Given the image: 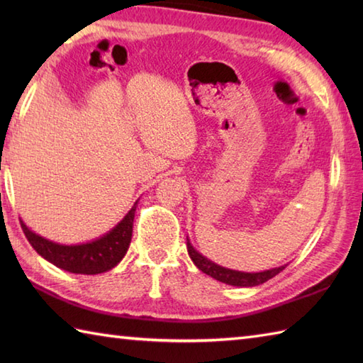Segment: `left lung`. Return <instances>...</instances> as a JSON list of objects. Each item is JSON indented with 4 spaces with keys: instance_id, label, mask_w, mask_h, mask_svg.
<instances>
[{
    "instance_id": "obj_1",
    "label": "left lung",
    "mask_w": 363,
    "mask_h": 363,
    "mask_svg": "<svg viewBox=\"0 0 363 363\" xmlns=\"http://www.w3.org/2000/svg\"><path fill=\"white\" fill-rule=\"evenodd\" d=\"M187 251H189L190 259L194 260V264L201 269L203 273L209 274L211 277H213V279H217L220 282H225L228 285H235V287H254V285H260L267 282L268 279H272V277H274L276 274H279L282 269L287 267V265H282V267L267 269V272H260V273H243V272H235V269H229V268L213 264V262L201 256V254L191 246L189 238H187Z\"/></svg>"
}]
</instances>
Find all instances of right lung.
Listing matches in <instances>:
<instances>
[{"label": "right lung", "instance_id": "right-lung-1", "mask_svg": "<svg viewBox=\"0 0 363 363\" xmlns=\"http://www.w3.org/2000/svg\"><path fill=\"white\" fill-rule=\"evenodd\" d=\"M135 206L137 203L126 213V217L106 235L82 245L54 243L34 234L23 221L20 223L33 248L52 265L76 274H98L109 272L125 257L133 237Z\"/></svg>", "mask_w": 363, "mask_h": 363}]
</instances>
